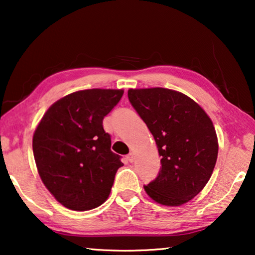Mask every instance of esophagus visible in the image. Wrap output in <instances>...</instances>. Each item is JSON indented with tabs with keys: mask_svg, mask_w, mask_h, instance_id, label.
I'll return each mask as SVG.
<instances>
[{
	"mask_svg": "<svg viewBox=\"0 0 255 255\" xmlns=\"http://www.w3.org/2000/svg\"><path fill=\"white\" fill-rule=\"evenodd\" d=\"M127 158H128V161H130V162H133L134 154H133V153H130V154H128V155L127 156Z\"/></svg>",
	"mask_w": 255,
	"mask_h": 255,
	"instance_id": "obj_1",
	"label": "esophagus"
}]
</instances>
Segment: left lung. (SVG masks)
I'll return each instance as SVG.
<instances>
[{
  "label": "left lung",
  "mask_w": 255,
  "mask_h": 255,
  "mask_svg": "<svg viewBox=\"0 0 255 255\" xmlns=\"http://www.w3.org/2000/svg\"><path fill=\"white\" fill-rule=\"evenodd\" d=\"M128 96L161 156L159 175L144 187L146 194L166 207L183 205L205 187L217 161L211 118L193 99L173 89H128Z\"/></svg>",
  "instance_id": "left-lung-1"
}]
</instances>
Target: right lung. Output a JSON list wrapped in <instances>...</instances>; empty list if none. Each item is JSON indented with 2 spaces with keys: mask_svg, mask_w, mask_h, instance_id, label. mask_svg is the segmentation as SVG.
I'll list each match as a JSON object with an SVG mask.
<instances>
[{
  "mask_svg": "<svg viewBox=\"0 0 255 255\" xmlns=\"http://www.w3.org/2000/svg\"><path fill=\"white\" fill-rule=\"evenodd\" d=\"M123 89H85L68 94L44 114L32 138L33 156L44 186L65 208L87 211L109 197L117 169L104 116Z\"/></svg>",
  "mask_w": 255,
  "mask_h": 255,
  "instance_id": "right-lung-1",
  "label": "right lung"
}]
</instances>
